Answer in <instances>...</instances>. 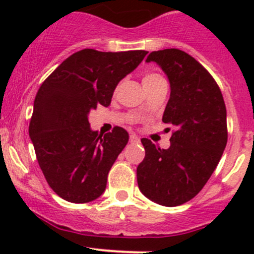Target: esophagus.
I'll use <instances>...</instances> for the list:
<instances>
[{"instance_id":"obj_1","label":"esophagus","mask_w":254,"mask_h":254,"mask_svg":"<svg viewBox=\"0 0 254 254\" xmlns=\"http://www.w3.org/2000/svg\"><path fill=\"white\" fill-rule=\"evenodd\" d=\"M130 142H131V143L140 142L139 136H137V135H135V134H131V135H130Z\"/></svg>"}]
</instances>
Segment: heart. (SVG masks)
I'll use <instances>...</instances> for the list:
<instances>
[{"instance_id": "b5f03b06", "label": "heart", "mask_w": 254, "mask_h": 254, "mask_svg": "<svg viewBox=\"0 0 254 254\" xmlns=\"http://www.w3.org/2000/svg\"><path fill=\"white\" fill-rule=\"evenodd\" d=\"M160 81H163V77L156 72H146L142 77V83L145 86V88L148 86H152V84L157 83Z\"/></svg>"}]
</instances>
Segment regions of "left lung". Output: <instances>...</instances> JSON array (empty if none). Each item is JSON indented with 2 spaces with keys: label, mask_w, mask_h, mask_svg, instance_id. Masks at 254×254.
Returning <instances> with one entry per match:
<instances>
[{
  "label": "left lung",
  "mask_w": 254,
  "mask_h": 254,
  "mask_svg": "<svg viewBox=\"0 0 254 254\" xmlns=\"http://www.w3.org/2000/svg\"><path fill=\"white\" fill-rule=\"evenodd\" d=\"M146 61H155L170 79L162 122L175 130L167 150L141 139L145 158L137 166V184L150 200L178 206L203 189L221 158L227 143L226 107L216 81L189 54L165 49L152 51Z\"/></svg>",
  "instance_id": "obj_1"
}]
</instances>
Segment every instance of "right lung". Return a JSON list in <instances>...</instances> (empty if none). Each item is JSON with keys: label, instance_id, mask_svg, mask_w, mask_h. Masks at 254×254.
<instances>
[{"label": "right lung", "instance_id": "right-lung-1", "mask_svg": "<svg viewBox=\"0 0 254 254\" xmlns=\"http://www.w3.org/2000/svg\"><path fill=\"white\" fill-rule=\"evenodd\" d=\"M146 54L83 49L63 61L40 86L29 136L43 175L60 198L83 204L106 190L109 171L129 134L119 127L106 135L92 131L88 115L111 104L117 84Z\"/></svg>", "mask_w": 254, "mask_h": 254}]
</instances>
